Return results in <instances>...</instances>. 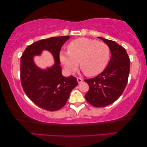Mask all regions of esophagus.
<instances>
[{"instance_id": "34e87169", "label": "esophagus", "mask_w": 147, "mask_h": 147, "mask_svg": "<svg viewBox=\"0 0 147 147\" xmlns=\"http://www.w3.org/2000/svg\"><path fill=\"white\" fill-rule=\"evenodd\" d=\"M77 80H78V82L79 83H81V82H82V81H83V79L82 78H77Z\"/></svg>"}]
</instances>
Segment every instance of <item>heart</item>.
Here are the masks:
<instances>
[{
    "label": "heart",
    "mask_w": 147,
    "mask_h": 147,
    "mask_svg": "<svg viewBox=\"0 0 147 147\" xmlns=\"http://www.w3.org/2000/svg\"><path fill=\"white\" fill-rule=\"evenodd\" d=\"M68 51H61L60 60L69 73L74 74L80 66L86 75L94 76L104 70L109 63V46L96 40L80 38L69 43Z\"/></svg>",
    "instance_id": "heart-1"
}]
</instances>
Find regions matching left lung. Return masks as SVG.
Instances as JSON below:
<instances>
[{
	"label": "left lung",
	"instance_id": "obj_1",
	"mask_svg": "<svg viewBox=\"0 0 147 147\" xmlns=\"http://www.w3.org/2000/svg\"><path fill=\"white\" fill-rule=\"evenodd\" d=\"M98 38L109 46L111 57L102 73L94 78L85 79L89 86L85 98L92 106L103 107L114 103L123 93L128 83L130 61L121 45L114 41Z\"/></svg>",
	"mask_w": 147,
	"mask_h": 147
}]
</instances>
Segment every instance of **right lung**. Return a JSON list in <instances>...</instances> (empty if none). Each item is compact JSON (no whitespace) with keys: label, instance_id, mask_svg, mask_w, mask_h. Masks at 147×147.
<instances>
[{"label":"right lung","instance_id":"obj_1","mask_svg":"<svg viewBox=\"0 0 147 147\" xmlns=\"http://www.w3.org/2000/svg\"><path fill=\"white\" fill-rule=\"evenodd\" d=\"M69 38L66 36L39 40L28 45L21 57V83L24 92L38 107L49 111L63 107L71 91L78 85L75 77L62 75L60 66V51ZM44 50L51 53L55 62L50 68L42 70L34 64L33 57Z\"/></svg>","mask_w":147,"mask_h":147}]
</instances>
